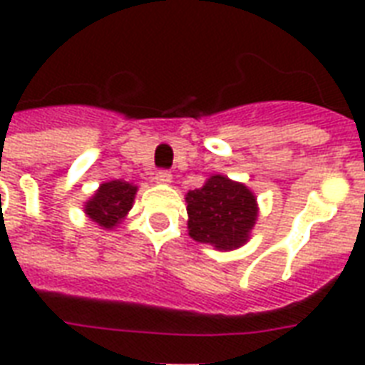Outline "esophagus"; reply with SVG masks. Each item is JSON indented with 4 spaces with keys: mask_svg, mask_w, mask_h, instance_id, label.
<instances>
[{
    "mask_svg": "<svg viewBox=\"0 0 365 365\" xmlns=\"http://www.w3.org/2000/svg\"><path fill=\"white\" fill-rule=\"evenodd\" d=\"M155 182L160 183V185H168L172 182V174L168 170H159L155 174Z\"/></svg>",
    "mask_w": 365,
    "mask_h": 365,
    "instance_id": "esophagus-1",
    "label": "esophagus"
}]
</instances>
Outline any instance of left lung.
<instances>
[{"label": "left lung", "mask_w": 365, "mask_h": 365, "mask_svg": "<svg viewBox=\"0 0 365 365\" xmlns=\"http://www.w3.org/2000/svg\"><path fill=\"white\" fill-rule=\"evenodd\" d=\"M185 202L189 237L220 252L248 242L259 216L254 191L223 174H212L202 187L189 191Z\"/></svg>", "instance_id": "left-lung-1"}]
</instances>
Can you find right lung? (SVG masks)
<instances>
[{
	"mask_svg": "<svg viewBox=\"0 0 365 365\" xmlns=\"http://www.w3.org/2000/svg\"><path fill=\"white\" fill-rule=\"evenodd\" d=\"M138 185L123 180L100 183L91 199L83 205V212L98 227L110 231L115 229L130 212L134 199H136Z\"/></svg>",
	"mask_w": 365,
	"mask_h": 365,
	"instance_id": "right-lung-1",
	"label": "right lung"
}]
</instances>
